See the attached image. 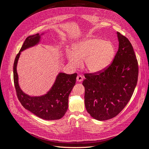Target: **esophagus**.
<instances>
[{
    "label": "esophagus",
    "instance_id": "1",
    "mask_svg": "<svg viewBox=\"0 0 149 149\" xmlns=\"http://www.w3.org/2000/svg\"><path fill=\"white\" fill-rule=\"evenodd\" d=\"M77 80L78 82H82L83 81V77L82 75H78L77 77Z\"/></svg>",
    "mask_w": 149,
    "mask_h": 149
}]
</instances>
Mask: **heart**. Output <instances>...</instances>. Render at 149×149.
Segmentation results:
<instances>
[{
  "label": "heart",
  "instance_id": "b5f03b06",
  "mask_svg": "<svg viewBox=\"0 0 149 149\" xmlns=\"http://www.w3.org/2000/svg\"><path fill=\"white\" fill-rule=\"evenodd\" d=\"M115 54L114 45L100 38H88L72 45L71 53L67 55L70 64L78 67L83 60L84 68L91 73L106 69L112 62Z\"/></svg>",
  "mask_w": 149,
  "mask_h": 149
}]
</instances>
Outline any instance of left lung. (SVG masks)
I'll list each match as a JSON object with an SVG mask.
<instances>
[{
  "instance_id": "8db88e82",
  "label": "left lung",
  "mask_w": 149,
  "mask_h": 149,
  "mask_svg": "<svg viewBox=\"0 0 149 149\" xmlns=\"http://www.w3.org/2000/svg\"><path fill=\"white\" fill-rule=\"evenodd\" d=\"M119 48L113 62L97 73L85 74V106L97 120L117 116L133 93L138 79V63L129 40L117 32Z\"/></svg>"
}]
</instances>
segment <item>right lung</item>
<instances>
[{
  "instance_id": "obj_1",
  "label": "right lung",
  "mask_w": 149,
  "mask_h": 149,
  "mask_svg": "<svg viewBox=\"0 0 149 149\" xmlns=\"http://www.w3.org/2000/svg\"><path fill=\"white\" fill-rule=\"evenodd\" d=\"M40 38L38 33L27 37L15 58L13 65L15 89L19 101L26 109L44 120H57L63 118L68 109V96L75 84L77 73H59L51 89L40 96H30L26 94L19 85L16 68L20 53L24 49L38 44Z\"/></svg>"
}]
</instances>
